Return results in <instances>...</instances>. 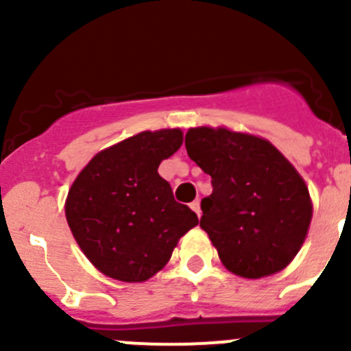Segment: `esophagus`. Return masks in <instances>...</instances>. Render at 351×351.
<instances>
[{"mask_svg": "<svg viewBox=\"0 0 351 351\" xmlns=\"http://www.w3.org/2000/svg\"><path fill=\"white\" fill-rule=\"evenodd\" d=\"M190 207H192V210L195 212L198 217H200V214H202V210H200V200H193L192 204H190Z\"/></svg>", "mask_w": 351, "mask_h": 351, "instance_id": "1", "label": "esophagus"}]
</instances>
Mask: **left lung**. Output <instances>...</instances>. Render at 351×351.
Segmentation results:
<instances>
[{
    "instance_id": "left-lung-1",
    "label": "left lung",
    "mask_w": 351,
    "mask_h": 351,
    "mask_svg": "<svg viewBox=\"0 0 351 351\" xmlns=\"http://www.w3.org/2000/svg\"><path fill=\"white\" fill-rule=\"evenodd\" d=\"M185 147L212 178L200 228L222 265L243 278L284 270L313 219L309 190L297 169L267 139L226 127L190 129Z\"/></svg>"
}]
</instances>
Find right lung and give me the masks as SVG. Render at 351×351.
I'll return each mask as SVG.
<instances>
[{"instance_id": "1", "label": "right lung", "mask_w": 351, "mask_h": 351, "mask_svg": "<svg viewBox=\"0 0 351 351\" xmlns=\"http://www.w3.org/2000/svg\"><path fill=\"white\" fill-rule=\"evenodd\" d=\"M180 129L144 130L100 151L74 180L66 219L88 260L120 282H144L171 258L198 217L158 173L180 149Z\"/></svg>"}]
</instances>
